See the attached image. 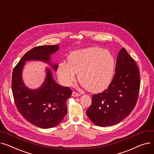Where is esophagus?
Returning a JSON list of instances; mask_svg holds the SVG:
<instances>
[{
	"label": "esophagus",
	"instance_id": "obj_1",
	"mask_svg": "<svg viewBox=\"0 0 154 154\" xmlns=\"http://www.w3.org/2000/svg\"><path fill=\"white\" fill-rule=\"evenodd\" d=\"M80 95H81V94H80V93H78V92H74V91L73 92L72 94V96L74 97H79Z\"/></svg>",
	"mask_w": 154,
	"mask_h": 154
}]
</instances>
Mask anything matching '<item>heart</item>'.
Instances as JSON below:
<instances>
[{"label":"heart","instance_id":"1","mask_svg":"<svg viewBox=\"0 0 154 154\" xmlns=\"http://www.w3.org/2000/svg\"><path fill=\"white\" fill-rule=\"evenodd\" d=\"M115 68V58L109 51L100 47H90L70 54L68 62L59 63L57 75L63 85L70 86L78 74L80 82L88 91L98 93L110 85Z\"/></svg>","mask_w":154,"mask_h":154}]
</instances>
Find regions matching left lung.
<instances>
[{
  "mask_svg": "<svg viewBox=\"0 0 154 154\" xmlns=\"http://www.w3.org/2000/svg\"><path fill=\"white\" fill-rule=\"evenodd\" d=\"M140 72L135 60L125 48L119 52L116 74L107 89L92 95L86 114L100 127L116 125L134 109L140 91Z\"/></svg>",
  "mask_w": 154,
  "mask_h": 154,
  "instance_id": "left-lung-1",
  "label": "left lung"
}]
</instances>
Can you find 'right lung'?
Masks as SVG:
<instances>
[{
	"mask_svg": "<svg viewBox=\"0 0 154 154\" xmlns=\"http://www.w3.org/2000/svg\"><path fill=\"white\" fill-rule=\"evenodd\" d=\"M59 48L57 45L34 47L22 57L12 72V91L16 107L29 122L42 128L55 127L66 116V102L70 97L72 90L57 84L48 68L42 85L37 89H30L23 82L22 71L28 60H37L50 63V56ZM51 65L57 70L58 65Z\"/></svg>",
	"mask_w": 154,
	"mask_h": 154,
	"instance_id": "obj_1",
	"label": "right lung"
}]
</instances>
